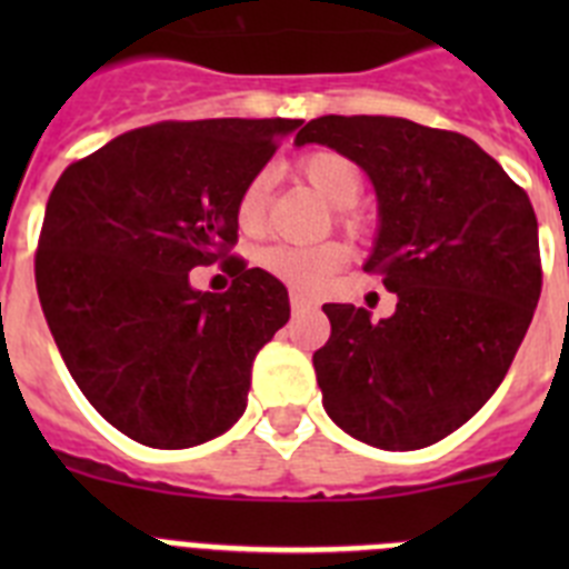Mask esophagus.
I'll list each match as a JSON object with an SVG mask.
<instances>
[{
    "instance_id": "34e87169",
    "label": "esophagus",
    "mask_w": 569,
    "mask_h": 569,
    "mask_svg": "<svg viewBox=\"0 0 569 569\" xmlns=\"http://www.w3.org/2000/svg\"><path fill=\"white\" fill-rule=\"evenodd\" d=\"M290 308L296 310V313H305V310H313L316 308V299H310V296L299 293V290H293L290 293Z\"/></svg>"
}]
</instances>
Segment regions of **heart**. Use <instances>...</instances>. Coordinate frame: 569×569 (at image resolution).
<instances>
[{
	"instance_id": "heart-1",
	"label": "heart",
	"mask_w": 569,
	"mask_h": 569,
	"mask_svg": "<svg viewBox=\"0 0 569 569\" xmlns=\"http://www.w3.org/2000/svg\"><path fill=\"white\" fill-rule=\"evenodd\" d=\"M296 170L336 210L356 208L361 190H365V176H361L359 164L339 150H310L296 162ZM264 204H268V176L259 173L244 184L239 202H236L239 228L248 233L259 230L261 219H264ZM345 259L347 250L336 241H325L316 248L273 244L261 253V268L296 288L316 290L345 264Z\"/></svg>"
}]
</instances>
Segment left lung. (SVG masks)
I'll use <instances>...</instances> for the list:
<instances>
[{
  "instance_id": "8db88e82",
  "label": "left lung",
  "mask_w": 569,
  "mask_h": 569,
  "mask_svg": "<svg viewBox=\"0 0 569 569\" xmlns=\"http://www.w3.org/2000/svg\"><path fill=\"white\" fill-rule=\"evenodd\" d=\"M293 144L365 170L379 204L365 270L396 293L379 321L356 305L321 308V405L379 450L436 445L487 405L530 328L541 296L530 199L472 139L399 116H319Z\"/></svg>"
}]
</instances>
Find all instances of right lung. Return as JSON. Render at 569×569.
<instances>
[{"label": "right lung", "instance_id": "obj_1", "mask_svg": "<svg viewBox=\"0 0 569 569\" xmlns=\"http://www.w3.org/2000/svg\"><path fill=\"white\" fill-rule=\"evenodd\" d=\"M299 124H150L59 176L39 236V301L84 399L128 439L184 450L244 413L256 353L290 319L288 288L230 259L228 293H204L190 270L228 256L241 190Z\"/></svg>", "mask_w": 569, "mask_h": 569}]
</instances>
